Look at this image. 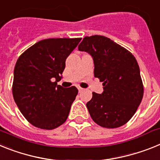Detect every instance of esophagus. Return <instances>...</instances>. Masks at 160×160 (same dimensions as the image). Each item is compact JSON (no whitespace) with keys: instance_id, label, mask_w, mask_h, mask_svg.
I'll return each mask as SVG.
<instances>
[{"instance_id":"esophagus-1","label":"esophagus","mask_w":160,"mask_h":160,"mask_svg":"<svg viewBox=\"0 0 160 160\" xmlns=\"http://www.w3.org/2000/svg\"><path fill=\"white\" fill-rule=\"evenodd\" d=\"M78 91H79V92H81L83 91V88H80V87H78Z\"/></svg>"}]
</instances>
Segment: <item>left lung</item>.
I'll use <instances>...</instances> for the list:
<instances>
[{
	"label": "left lung",
	"mask_w": 160,
	"mask_h": 160,
	"mask_svg": "<svg viewBox=\"0 0 160 160\" xmlns=\"http://www.w3.org/2000/svg\"><path fill=\"white\" fill-rule=\"evenodd\" d=\"M93 59L94 76L103 82L102 93L92 92L86 104L90 116L99 126L117 128L135 113L143 97L138 62L124 47L105 36L85 37L78 46Z\"/></svg>",
	"instance_id": "obj_1"
}]
</instances>
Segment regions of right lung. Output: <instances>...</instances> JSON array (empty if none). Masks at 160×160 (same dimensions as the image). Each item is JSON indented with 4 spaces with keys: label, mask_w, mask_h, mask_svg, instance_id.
<instances>
[{
    "label": "right lung",
    "mask_w": 160,
    "mask_h": 160,
    "mask_svg": "<svg viewBox=\"0 0 160 160\" xmlns=\"http://www.w3.org/2000/svg\"><path fill=\"white\" fill-rule=\"evenodd\" d=\"M81 38H48L22 54L13 71V95L21 113L33 126L53 130L64 123L78 93L63 88L65 61Z\"/></svg>",
    "instance_id": "1"
}]
</instances>
